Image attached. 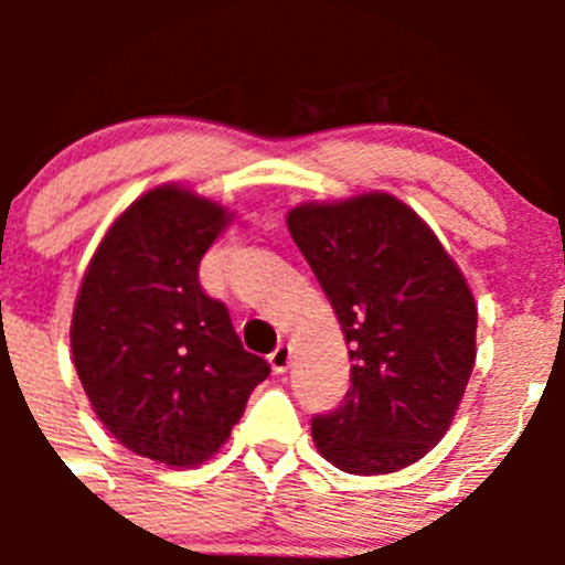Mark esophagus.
Listing matches in <instances>:
<instances>
[{"instance_id": "34e87169", "label": "esophagus", "mask_w": 565, "mask_h": 565, "mask_svg": "<svg viewBox=\"0 0 565 565\" xmlns=\"http://www.w3.org/2000/svg\"><path fill=\"white\" fill-rule=\"evenodd\" d=\"M292 363V344H278L276 350L270 352V366L276 374H284Z\"/></svg>"}]
</instances>
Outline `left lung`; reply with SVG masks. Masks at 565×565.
Instances as JSON below:
<instances>
[{
    "mask_svg": "<svg viewBox=\"0 0 565 565\" xmlns=\"http://www.w3.org/2000/svg\"><path fill=\"white\" fill-rule=\"evenodd\" d=\"M292 241L350 347V391L311 420L317 451L355 476L413 465L446 437L476 363L467 278L409 204L385 191L303 202Z\"/></svg>",
    "mask_w": 565,
    "mask_h": 565,
    "instance_id": "1",
    "label": "left lung"
}]
</instances>
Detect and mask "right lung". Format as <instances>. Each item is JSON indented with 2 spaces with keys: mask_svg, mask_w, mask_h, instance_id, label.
Returning <instances> with one entry per match:
<instances>
[{
  "mask_svg": "<svg viewBox=\"0 0 565 565\" xmlns=\"http://www.w3.org/2000/svg\"><path fill=\"white\" fill-rule=\"evenodd\" d=\"M232 215L182 182L150 188L106 230L73 306V363L98 420L128 451L180 470L221 451L270 374L199 287Z\"/></svg>",
  "mask_w": 565,
  "mask_h": 565,
  "instance_id": "obj_1",
  "label": "right lung"
}]
</instances>
